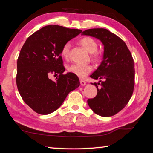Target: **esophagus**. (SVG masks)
<instances>
[{
    "label": "esophagus",
    "mask_w": 153,
    "mask_h": 153,
    "mask_svg": "<svg viewBox=\"0 0 153 153\" xmlns=\"http://www.w3.org/2000/svg\"><path fill=\"white\" fill-rule=\"evenodd\" d=\"M80 82V84L82 85V86H85V85H86V82L84 81V80H82V79H80L79 80Z\"/></svg>",
    "instance_id": "esophagus-1"
}]
</instances>
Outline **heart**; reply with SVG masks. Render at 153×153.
Masks as SVG:
<instances>
[{
	"label": "heart",
	"mask_w": 153,
	"mask_h": 153,
	"mask_svg": "<svg viewBox=\"0 0 153 153\" xmlns=\"http://www.w3.org/2000/svg\"><path fill=\"white\" fill-rule=\"evenodd\" d=\"M79 44L86 51L89 53L92 54V57L94 61H98L100 59L99 54L97 53L98 49V44L96 40L90 37H84L79 40ZM71 45L69 42L64 45L61 49V55L65 59H68L69 56V52H70ZM69 72L74 74L80 78H84L90 71L92 70V67L90 65H82L79 63H74L68 67Z\"/></svg>",
	"instance_id": "heart-1"
}]
</instances>
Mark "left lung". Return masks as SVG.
I'll return each mask as SVG.
<instances>
[{"label":"left lung","instance_id":"1","mask_svg":"<svg viewBox=\"0 0 153 153\" xmlns=\"http://www.w3.org/2000/svg\"><path fill=\"white\" fill-rule=\"evenodd\" d=\"M82 34L97 38L104 46L101 63L90 75L100 83H91L97 87V94L88 100V104L97 115L111 117L122 110L132 95L135 76L132 56L124 41L107 29H89Z\"/></svg>","mask_w":153,"mask_h":153}]
</instances>
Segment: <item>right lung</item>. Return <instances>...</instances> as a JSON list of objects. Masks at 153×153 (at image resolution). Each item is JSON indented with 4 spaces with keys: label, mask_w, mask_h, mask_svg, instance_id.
Instances as JSON below:
<instances>
[{
    "label": "right lung",
    "mask_w": 153,
    "mask_h": 153,
    "mask_svg": "<svg viewBox=\"0 0 153 153\" xmlns=\"http://www.w3.org/2000/svg\"><path fill=\"white\" fill-rule=\"evenodd\" d=\"M82 31L56 25L41 28L31 35L21 49L17 59L16 82L24 101L41 115L54 112L67 94L79 86L76 75L65 70L61 57L64 45ZM59 74L57 80L49 78Z\"/></svg>",
    "instance_id": "add662e5"
}]
</instances>
